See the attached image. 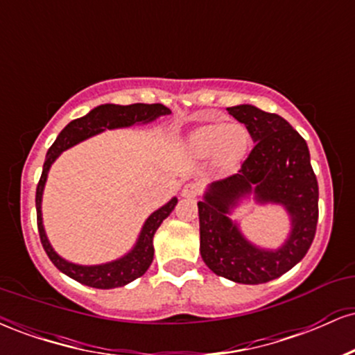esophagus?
Listing matches in <instances>:
<instances>
[{
  "mask_svg": "<svg viewBox=\"0 0 355 355\" xmlns=\"http://www.w3.org/2000/svg\"><path fill=\"white\" fill-rule=\"evenodd\" d=\"M200 193V185H197V183H189V185L183 187L182 190V195L183 197H197V195Z\"/></svg>",
  "mask_w": 355,
  "mask_h": 355,
  "instance_id": "esophagus-1",
  "label": "esophagus"
}]
</instances>
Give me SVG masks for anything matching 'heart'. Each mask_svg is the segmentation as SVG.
<instances>
[{
	"label": "heart",
	"instance_id": "heart-1",
	"mask_svg": "<svg viewBox=\"0 0 355 355\" xmlns=\"http://www.w3.org/2000/svg\"><path fill=\"white\" fill-rule=\"evenodd\" d=\"M248 141L250 137L245 126L217 123L195 130L189 138V146L198 157L214 153L217 165L229 168L245 155Z\"/></svg>",
	"mask_w": 355,
	"mask_h": 355
}]
</instances>
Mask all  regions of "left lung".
Masks as SVG:
<instances>
[{
    "label": "left lung",
    "instance_id": "8db88e82",
    "mask_svg": "<svg viewBox=\"0 0 355 355\" xmlns=\"http://www.w3.org/2000/svg\"><path fill=\"white\" fill-rule=\"evenodd\" d=\"M227 110L245 125L255 145L239 172L211 183L198 202L200 254L214 274L237 284H266L297 266L311 248L319 220V185L309 146L287 120L252 105ZM250 191L261 202H282L291 214V237L279 251L252 246L226 217Z\"/></svg>",
    "mask_w": 355,
    "mask_h": 355
}]
</instances>
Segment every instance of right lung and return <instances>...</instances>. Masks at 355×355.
<instances>
[{
    "instance_id": "1",
    "label": "right lung",
    "mask_w": 355,
    "mask_h": 355,
    "mask_svg": "<svg viewBox=\"0 0 355 355\" xmlns=\"http://www.w3.org/2000/svg\"><path fill=\"white\" fill-rule=\"evenodd\" d=\"M170 112L165 105L162 103H133L121 107V105H100V107L93 108L88 115L76 118L64 126L56 137L55 144L50 146L46 153V160H44L42 177H40L38 187H36V222H38V232L42 245L50 257V260L55 263L58 270L67 274L76 282L88 285V287L95 288H115L123 287L132 280L138 279L148 270L150 263L153 260V235L157 232L160 223L172 214V210L177 205V198H172L166 205L153 211L148 218H146L144 229H141L140 237L135 248L130 254H126L121 259L115 260V262L103 263V266H76V263H70L63 260L61 257L53 250L50 242H48L46 234L43 229V220H42V195L44 189V182H46L48 170L53 162L58 158L61 152H64L70 146L80 144L81 140L96 135V133L103 132V130L112 128H121V126H130L135 123H146L152 121L155 118L162 115H168Z\"/></svg>"
}]
</instances>
